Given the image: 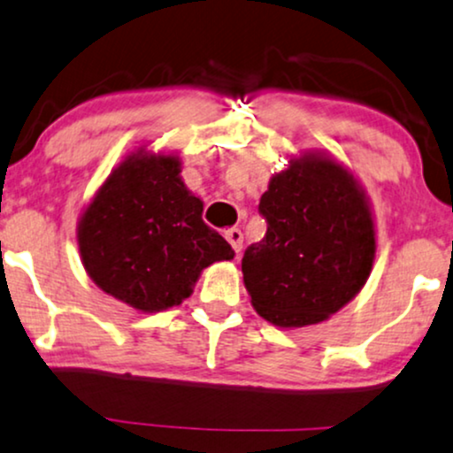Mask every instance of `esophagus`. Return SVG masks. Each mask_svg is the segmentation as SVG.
I'll return each instance as SVG.
<instances>
[{"instance_id": "1", "label": "esophagus", "mask_w": 453, "mask_h": 453, "mask_svg": "<svg viewBox=\"0 0 453 453\" xmlns=\"http://www.w3.org/2000/svg\"><path fill=\"white\" fill-rule=\"evenodd\" d=\"M225 237H226V242L233 245V250H235L237 254L242 252V248H243V233L239 231V228H226Z\"/></svg>"}]
</instances>
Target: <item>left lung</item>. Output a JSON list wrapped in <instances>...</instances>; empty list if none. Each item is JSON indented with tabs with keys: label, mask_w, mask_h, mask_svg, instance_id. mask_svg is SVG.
I'll use <instances>...</instances> for the list:
<instances>
[{
	"label": "left lung",
	"mask_w": 453,
	"mask_h": 453,
	"mask_svg": "<svg viewBox=\"0 0 453 453\" xmlns=\"http://www.w3.org/2000/svg\"><path fill=\"white\" fill-rule=\"evenodd\" d=\"M262 242L245 250L243 281L260 317L281 327L326 321L363 288L376 237L359 184L336 161H292L260 197Z\"/></svg>",
	"instance_id": "8db88e82"
}]
</instances>
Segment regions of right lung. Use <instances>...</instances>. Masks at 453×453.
<instances>
[{
  "label": "right lung",
  "instance_id": "1",
  "mask_svg": "<svg viewBox=\"0 0 453 453\" xmlns=\"http://www.w3.org/2000/svg\"><path fill=\"white\" fill-rule=\"evenodd\" d=\"M201 214L178 157L132 155L81 216L83 266L98 288L138 311L180 304L205 266L235 256Z\"/></svg>",
  "mask_w": 453,
  "mask_h": 453
}]
</instances>
